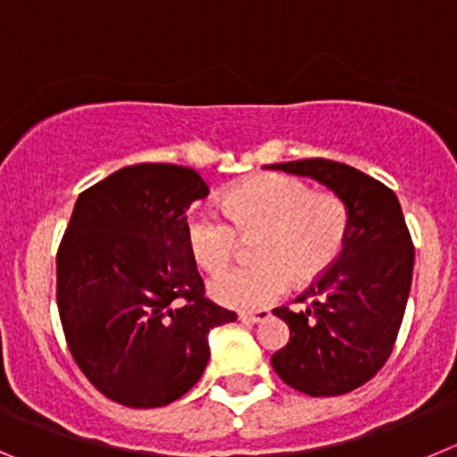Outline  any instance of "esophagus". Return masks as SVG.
<instances>
[{"mask_svg": "<svg viewBox=\"0 0 457 457\" xmlns=\"http://www.w3.org/2000/svg\"><path fill=\"white\" fill-rule=\"evenodd\" d=\"M269 316H271V312H267V310L240 312V320H245V323H262V320H267Z\"/></svg>", "mask_w": 457, "mask_h": 457, "instance_id": "esophagus-1", "label": "esophagus"}]
</instances>
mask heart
<instances>
[{"instance_id": "obj_1", "label": "heart", "mask_w": 457, "mask_h": 457, "mask_svg": "<svg viewBox=\"0 0 457 457\" xmlns=\"http://www.w3.org/2000/svg\"><path fill=\"white\" fill-rule=\"evenodd\" d=\"M350 212L338 197L312 193L282 175L245 181L224 197V212L197 208L188 220V246L199 267L217 273L231 262L240 236H258L251 245L255 262L233 267L211 280L215 301L255 310L280 298L296 280H312L341 253Z\"/></svg>"}]
</instances>
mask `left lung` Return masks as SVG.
I'll return each instance as SVG.
<instances>
[{"instance_id": "8db88e82", "label": "left lung", "mask_w": 457, "mask_h": 457, "mask_svg": "<svg viewBox=\"0 0 457 457\" xmlns=\"http://www.w3.org/2000/svg\"><path fill=\"white\" fill-rule=\"evenodd\" d=\"M269 168L328 186L350 212L341 255L298 298L305 310H273L291 334L271 356L273 370L291 388L312 397L345 395L381 370L397 341L415 262L402 206L388 186L338 161Z\"/></svg>"}]
</instances>
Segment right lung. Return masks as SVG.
Returning <instances> with one entry per match:
<instances>
[{"instance_id": "1", "label": "right lung", "mask_w": 457, "mask_h": 457, "mask_svg": "<svg viewBox=\"0 0 457 457\" xmlns=\"http://www.w3.org/2000/svg\"><path fill=\"white\" fill-rule=\"evenodd\" d=\"M193 168L138 163L80 193L58 249V312L82 375L107 399L159 408L188 393L208 332L236 312L204 296L188 246Z\"/></svg>"}]
</instances>
